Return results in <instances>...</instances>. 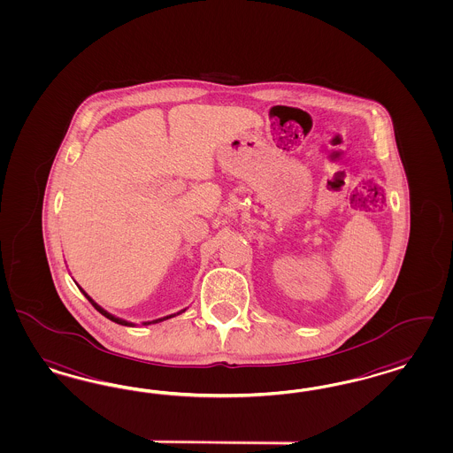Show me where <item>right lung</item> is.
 <instances>
[{
    "label": "right lung",
    "instance_id": "add662e5",
    "mask_svg": "<svg viewBox=\"0 0 453 453\" xmlns=\"http://www.w3.org/2000/svg\"><path fill=\"white\" fill-rule=\"evenodd\" d=\"M79 288L82 290V294H84L85 297L88 299V302H90V303H92V305H94V307H96V309H97V311L101 312L102 316H105V318L111 319L112 322H118V324H120V326H129V327H134V322H129V320H124V319L116 318V316H112L111 312H107L105 309H102L101 305H99L97 302L94 301V299H92V297H90V296H88V294L85 292L84 288H82L81 285H79ZM185 311L186 309H183V311H180V312H176V314H171V316H166V318L154 319V320H146V322H142V326H150V324H157V322H163V320H166V319L176 318V316H180V314H181V312H185Z\"/></svg>",
    "mask_w": 453,
    "mask_h": 453
}]
</instances>
